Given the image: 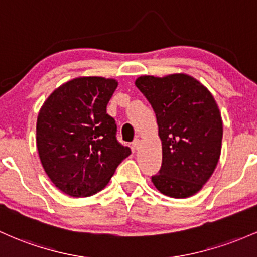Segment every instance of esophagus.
<instances>
[{"instance_id": "obj_1", "label": "esophagus", "mask_w": 257, "mask_h": 257, "mask_svg": "<svg viewBox=\"0 0 257 257\" xmlns=\"http://www.w3.org/2000/svg\"><path fill=\"white\" fill-rule=\"evenodd\" d=\"M132 145H133V148L135 149V150H138V149L140 148V139H135Z\"/></svg>"}]
</instances>
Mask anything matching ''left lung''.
I'll return each mask as SVG.
<instances>
[{
	"label": "left lung",
	"mask_w": 257,
	"mask_h": 257,
	"mask_svg": "<svg viewBox=\"0 0 257 257\" xmlns=\"http://www.w3.org/2000/svg\"><path fill=\"white\" fill-rule=\"evenodd\" d=\"M135 85L151 103L162 142V166L152 183L163 195H195L215 172L223 123L212 94L185 73L142 75Z\"/></svg>",
	"instance_id": "8db88e82"
}]
</instances>
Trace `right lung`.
Returning a JSON list of instances; mask_svg holds the SVG:
<instances>
[{
    "instance_id": "obj_1",
    "label": "right lung",
    "mask_w": 257,
    "mask_h": 257,
    "mask_svg": "<svg viewBox=\"0 0 257 257\" xmlns=\"http://www.w3.org/2000/svg\"><path fill=\"white\" fill-rule=\"evenodd\" d=\"M118 81L78 77L53 90L36 120V148L51 182L72 197L95 195L132 154L106 107Z\"/></svg>"
}]
</instances>
